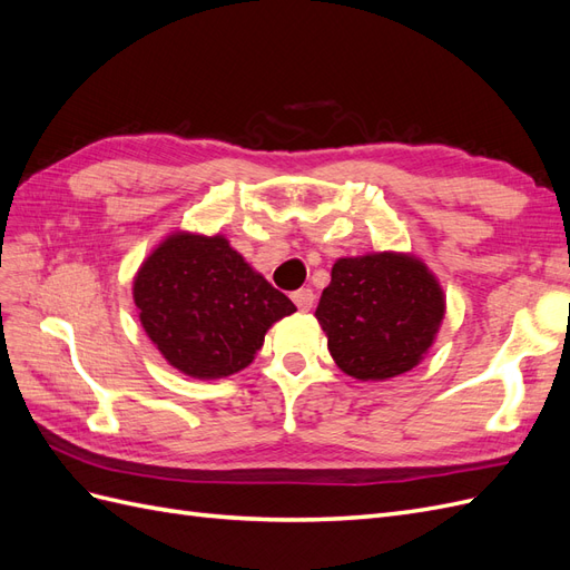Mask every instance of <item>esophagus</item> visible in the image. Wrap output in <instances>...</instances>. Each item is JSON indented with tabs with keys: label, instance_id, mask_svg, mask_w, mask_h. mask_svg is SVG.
Returning a JSON list of instances; mask_svg holds the SVG:
<instances>
[{
	"label": "esophagus",
	"instance_id": "esophagus-1",
	"mask_svg": "<svg viewBox=\"0 0 570 570\" xmlns=\"http://www.w3.org/2000/svg\"><path fill=\"white\" fill-rule=\"evenodd\" d=\"M314 299H316V295H314L312 287H302L297 292H292V302L297 304L299 312H312Z\"/></svg>",
	"mask_w": 570,
	"mask_h": 570
}]
</instances>
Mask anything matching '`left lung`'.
Returning <instances> with one entry per match:
<instances>
[{
    "label": "left lung",
    "instance_id": "1",
    "mask_svg": "<svg viewBox=\"0 0 570 570\" xmlns=\"http://www.w3.org/2000/svg\"><path fill=\"white\" fill-rule=\"evenodd\" d=\"M316 318L335 364L356 381L402 375L433 347L444 292L421 258L377 252L337 258Z\"/></svg>",
    "mask_w": 570,
    "mask_h": 570
}]
</instances>
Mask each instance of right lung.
<instances>
[{
	"mask_svg": "<svg viewBox=\"0 0 570 570\" xmlns=\"http://www.w3.org/2000/svg\"><path fill=\"white\" fill-rule=\"evenodd\" d=\"M132 299L168 364L199 381L247 368L268 327L297 312L223 235H168L137 271Z\"/></svg>",
	"mask_w": 570,
	"mask_h": 570,
	"instance_id": "obj_1",
	"label": "right lung"
}]
</instances>
